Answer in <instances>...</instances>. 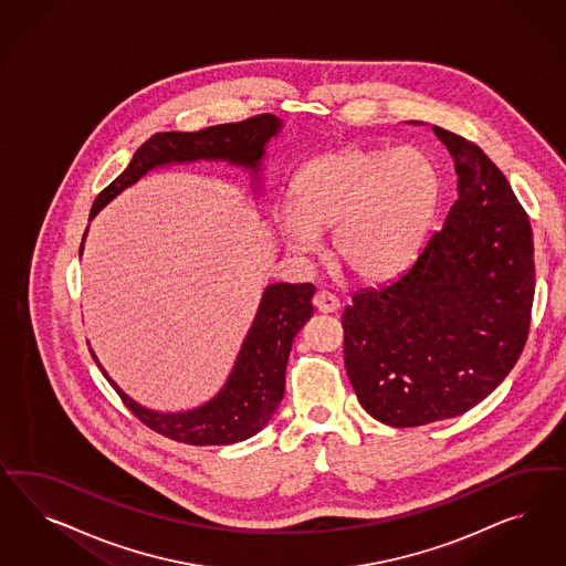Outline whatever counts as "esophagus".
Returning <instances> with one entry per match:
<instances>
[{"label": "esophagus", "mask_w": 566, "mask_h": 566, "mask_svg": "<svg viewBox=\"0 0 566 566\" xmlns=\"http://www.w3.org/2000/svg\"><path fill=\"white\" fill-rule=\"evenodd\" d=\"M313 305L322 313H334L336 308L340 307V301L332 292L317 291L313 296Z\"/></svg>", "instance_id": "obj_1"}]
</instances>
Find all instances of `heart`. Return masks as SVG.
Segmentation results:
<instances>
[{
    "label": "heart",
    "mask_w": 566,
    "mask_h": 566,
    "mask_svg": "<svg viewBox=\"0 0 566 566\" xmlns=\"http://www.w3.org/2000/svg\"><path fill=\"white\" fill-rule=\"evenodd\" d=\"M438 201V170L423 151L348 145L301 168L277 230L294 253H311L317 234L334 228L336 263L357 280L377 282L411 259Z\"/></svg>",
    "instance_id": "obj_1"
}]
</instances>
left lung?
Masks as SVG:
<instances>
[{
	"mask_svg": "<svg viewBox=\"0 0 566 566\" xmlns=\"http://www.w3.org/2000/svg\"><path fill=\"white\" fill-rule=\"evenodd\" d=\"M459 199L405 274L344 308V365L363 409L417 428L473 409L521 357L535 294L533 232L506 176L467 138L433 126Z\"/></svg>",
	"mask_w": 566,
	"mask_h": 566,
	"instance_id": "8db88e82",
	"label": "left lung"
}]
</instances>
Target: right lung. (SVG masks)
Returning <instances> with one entry per match:
<instances>
[{
    "label": "right lung",
    "instance_id": "obj_1",
    "mask_svg": "<svg viewBox=\"0 0 566 566\" xmlns=\"http://www.w3.org/2000/svg\"><path fill=\"white\" fill-rule=\"evenodd\" d=\"M277 128L280 122L272 114H259L195 133H155L138 147L128 168L97 195L88 218H95L118 192L159 164L228 159L258 170L263 145ZM313 284H272L265 289L258 317L244 338L228 384L213 400L195 411L166 415L143 409L102 369L103 376L138 421L170 440L190 446H226L247 440L270 423L284 396L292 340L313 315Z\"/></svg>",
    "mask_w": 566,
    "mask_h": 566
}]
</instances>
